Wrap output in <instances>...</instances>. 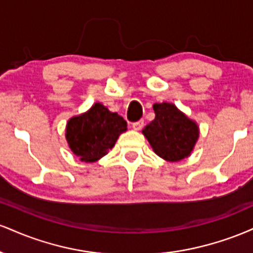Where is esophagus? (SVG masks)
I'll list each match as a JSON object with an SVG mask.
<instances>
[{"label": "esophagus", "mask_w": 253, "mask_h": 253, "mask_svg": "<svg viewBox=\"0 0 253 253\" xmlns=\"http://www.w3.org/2000/svg\"><path fill=\"white\" fill-rule=\"evenodd\" d=\"M143 127H144V120H139L136 121V123L132 124V128L135 130H140Z\"/></svg>", "instance_id": "obj_1"}]
</instances>
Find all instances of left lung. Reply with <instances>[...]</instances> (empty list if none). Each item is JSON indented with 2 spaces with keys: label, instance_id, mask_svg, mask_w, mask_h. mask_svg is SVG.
<instances>
[{
  "label": "left lung",
  "instance_id": "1",
  "mask_svg": "<svg viewBox=\"0 0 253 253\" xmlns=\"http://www.w3.org/2000/svg\"><path fill=\"white\" fill-rule=\"evenodd\" d=\"M155 120L143 129L156 155L168 162L187 158L199 139V126L173 103H155Z\"/></svg>",
  "mask_w": 253,
  "mask_h": 253
}]
</instances>
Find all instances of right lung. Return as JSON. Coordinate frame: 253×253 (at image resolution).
Listing matches in <instances>:
<instances>
[{"mask_svg":"<svg viewBox=\"0 0 253 253\" xmlns=\"http://www.w3.org/2000/svg\"><path fill=\"white\" fill-rule=\"evenodd\" d=\"M125 130L127 123L123 117L95 103L88 112L68 121L65 136L74 155L82 162L92 163L108 153Z\"/></svg>","mask_w":253,"mask_h":253,"instance_id":"obj_1","label":"right lung"}]
</instances>
